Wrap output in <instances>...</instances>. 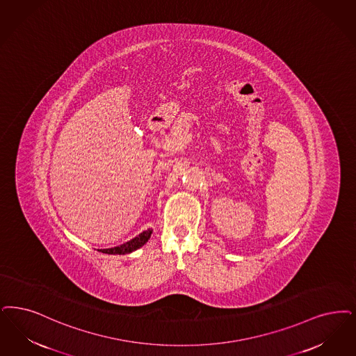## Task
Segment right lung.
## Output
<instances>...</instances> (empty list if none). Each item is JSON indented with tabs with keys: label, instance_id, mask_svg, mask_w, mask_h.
<instances>
[{
	"label": "right lung",
	"instance_id": "obj_1",
	"mask_svg": "<svg viewBox=\"0 0 356 356\" xmlns=\"http://www.w3.org/2000/svg\"><path fill=\"white\" fill-rule=\"evenodd\" d=\"M151 234H152L151 229L144 230L139 236H136L135 238L129 240V241L120 245V246H115V248H110V249H100V252L106 253V254H127V253H131V252H134V250H136V249L143 246L145 242L148 241Z\"/></svg>",
	"mask_w": 356,
	"mask_h": 356
}]
</instances>
